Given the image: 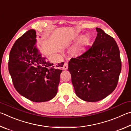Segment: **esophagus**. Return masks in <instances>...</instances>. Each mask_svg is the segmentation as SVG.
<instances>
[{"mask_svg": "<svg viewBox=\"0 0 131 131\" xmlns=\"http://www.w3.org/2000/svg\"><path fill=\"white\" fill-rule=\"evenodd\" d=\"M63 69H65V70L68 69V63L67 62H65V63H64L63 66Z\"/></svg>", "mask_w": 131, "mask_h": 131, "instance_id": "esophagus-1", "label": "esophagus"}]
</instances>
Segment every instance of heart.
Listing matches in <instances>:
<instances>
[{"mask_svg":"<svg viewBox=\"0 0 131 131\" xmlns=\"http://www.w3.org/2000/svg\"><path fill=\"white\" fill-rule=\"evenodd\" d=\"M79 37L80 35H77L74 38L73 40H76L79 38ZM90 42V37L88 35H86L82 37L79 43L71 50V55L73 57H78L83 54L87 51Z\"/></svg>","mask_w":131,"mask_h":131,"instance_id":"heart-1","label":"heart"}]
</instances>
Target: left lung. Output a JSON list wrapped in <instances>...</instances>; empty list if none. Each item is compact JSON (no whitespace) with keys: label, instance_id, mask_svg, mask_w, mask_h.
Segmentation results:
<instances>
[{"label":"left lung","instance_id":"left-lung-1","mask_svg":"<svg viewBox=\"0 0 131 131\" xmlns=\"http://www.w3.org/2000/svg\"><path fill=\"white\" fill-rule=\"evenodd\" d=\"M91 47L69 62L75 92L83 101L102 100L114 91L121 70L119 50L116 41L101 28Z\"/></svg>","mask_w":131,"mask_h":131}]
</instances>
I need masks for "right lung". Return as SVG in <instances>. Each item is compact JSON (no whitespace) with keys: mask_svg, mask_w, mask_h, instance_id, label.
<instances>
[{"mask_svg":"<svg viewBox=\"0 0 131 131\" xmlns=\"http://www.w3.org/2000/svg\"><path fill=\"white\" fill-rule=\"evenodd\" d=\"M36 32L30 29L18 39L10 51L8 71L17 91L31 101L43 102L55 96L64 62L46 61L36 48Z\"/></svg>","mask_w":131,"mask_h":131,"instance_id":"1","label":"right lung"}]
</instances>
